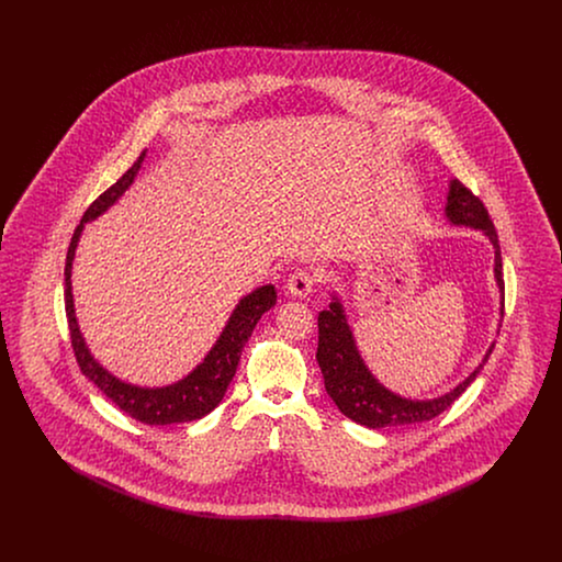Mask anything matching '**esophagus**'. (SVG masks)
<instances>
[{"label": "esophagus", "instance_id": "34e87169", "mask_svg": "<svg viewBox=\"0 0 562 562\" xmlns=\"http://www.w3.org/2000/svg\"><path fill=\"white\" fill-rule=\"evenodd\" d=\"M314 286H316V278H314V273L310 269H294L293 273L289 276V280H286L289 293L293 294V296H299V299H303V296L312 293Z\"/></svg>", "mask_w": 562, "mask_h": 562}]
</instances>
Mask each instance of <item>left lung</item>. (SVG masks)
<instances>
[{
  "label": "left lung",
  "mask_w": 562,
  "mask_h": 562,
  "mask_svg": "<svg viewBox=\"0 0 562 562\" xmlns=\"http://www.w3.org/2000/svg\"><path fill=\"white\" fill-rule=\"evenodd\" d=\"M445 213L453 225H468V227L481 229L482 234L491 240L495 248V280H497L499 291H504L499 240H497L495 225L488 216V211L484 209L481 198L474 195L461 181L454 179L449 188ZM493 348L495 346H491L484 353V358H482L481 364L474 369V373H470L465 381H461L445 396H438L431 401H411V398H402L398 394L385 390L367 369L364 360L360 358L358 348H356L353 335L349 330L344 305L339 303L337 296L333 299L328 310L318 314L316 360L321 364L326 394L333 398L346 417L360 426H367V428L408 426V424H422V422H429V419L438 417L479 376Z\"/></svg>",
  "instance_id": "8db88e82"
}]
</instances>
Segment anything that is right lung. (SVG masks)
<instances>
[{
  "label": "right lung",
  "mask_w": 562,
  "mask_h": 562,
  "mask_svg": "<svg viewBox=\"0 0 562 562\" xmlns=\"http://www.w3.org/2000/svg\"><path fill=\"white\" fill-rule=\"evenodd\" d=\"M145 160V151L136 158L133 166L108 189L103 191L81 216L80 225L74 232V238L67 250L65 261V312L67 324L71 335V348L76 353V360L80 364L81 373L86 374L109 401L120 406L126 415H131L136 422L147 426H170V424H186L193 419H202L209 415L218 402L223 401L229 381L234 379L238 362H240L241 349L252 335V328L261 316L276 305V289L266 284L250 294H246L236 305L229 322L225 324L221 337L216 339L214 348L209 356L191 371V373L166 387H138L120 381L117 376L108 373L86 348L81 337L80 326L76 321L74 310V294H71V266L76 257V248L80 241L83 223L94 221L97 216L108 211L115 204V200L133 186L134 177Z\"/></svg>",
  "instance_id": "1"
}]
</instances>
